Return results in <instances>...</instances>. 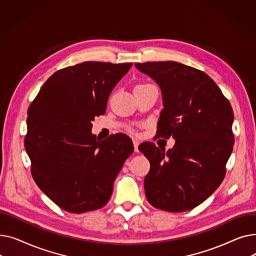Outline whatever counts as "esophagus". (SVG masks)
Wrapping results in <instances>:
<instances>
[{
  "instance_id": "34e87169",
  "label": "esophagus",
  "mask_w": 256,
  "mask_h": 256,
  "mask_svg": "<svg viewBox=\"0 0 256 256\" xmlns=\"http://www.w3.org/2000/svg\"><path fill=\"white\" fill-rule=\"evenodd\" d=\"M134 148H135V152H139V150H138V146H139V144H140V142L138 141V140H135V139H134Z\"/></svg>"
}]
</instances>
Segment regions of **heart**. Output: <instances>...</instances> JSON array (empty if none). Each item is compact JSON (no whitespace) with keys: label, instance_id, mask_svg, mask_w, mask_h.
<instances>
[{"label":"heart","instance_id":"1","mask_svg":"<svg viewBox=\"0 0 256 256\" xmlns=\"http://www.w3.org/2000/svg\"><path fill=\"white\" fill-rule=\"evenodd\" d=\"M138 86H139V85H138Z\"/></svg>","mask_w":256,"mask_h":256}]
</instances>
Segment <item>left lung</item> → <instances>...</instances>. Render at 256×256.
<instances>
[{
  "mask_svg": "<svg viewBox=\"0 0 256 256\" xmlns=\"http://www.w3.org/2000/svg\"><path fill=\"white\" fill-rule=\"evenodd\" d=\"M162 91L158 137L172 136L171 150L152 142L139 145L150 163L144 178L148 202L178 212L202 204L218 189L234 146L232 108L217 84L204 72L184 64L135 63Z\"/></svg>",
  "mask_w": 256,
  "mask_h": 256,
  "instance_id": "1",
  "label": "left lung"
}]
</instances>
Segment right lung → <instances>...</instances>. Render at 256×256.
Segmentation results:
<instances>
[{
    "label": "right lung",
    "mask_w": 256,
    "mask_h": 256,
    "mask_svg": "<svg viewBox=\"0 0 256 256\" xmlns=\"http://www.w3.org/2000/svg\"><path fill=\"white\" fill-rule=\"evenodd\" d=\"M132 65L84 62L66 67L48 78L29 106L24 147L32 176L67 212L106 206L134 152L124 134L100 141L91 132L92 121L104 114L110 93Z\"/></svg>",
    "instance_id": "1"
}]
</instances>
